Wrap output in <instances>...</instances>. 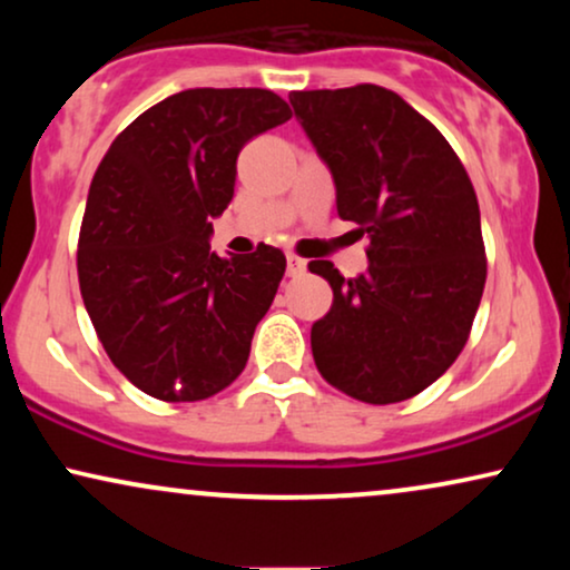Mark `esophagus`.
<instances>
[{"instance_id":"1","label":"esophagus","mask_w":570,"mask_h":570,"mask_svg":"<svg viewBox=\"0 0 570 570\" xmlns=\"http://www.w3.org/2000/svg\"><path fill=\"white\" fill-rule=\"evenodd\" d=\"M285 259H287V275H291V277H298V275H303V272H306V262H303L301 256L287 254Z\"/></svg>"}]
</instances>
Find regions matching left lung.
Masks as SVG:
<instances>
[{
    "instance_id": "obj_1",
    "label": "left lung",
    "mask_w": 570,
    "mask_h": 570,
    "mask_svg": "<svg viewBox=\"0 0 570 570\" xmlns=\"http://www.w3.org/2000/svg\"><path fill=\"white\" fill-rule=\"evenodd\" d=\"M291 104L332 168L340 217L371 238L361 277L308 262L334 293L311 326L314 363L357 402H404L470 340L488 277L478 194L446 137L394 90H295Z\"/></svg>"
}]
</instances>
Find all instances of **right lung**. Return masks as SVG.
Here are the masks:
<instances>
[{
    "label": "right lung",
    "mask_w": 570,
    "mask_h": 570,
    "mask_svg": "<svg viewBox=\"0 0 570 570\" xmlns=\"http://www.w3.org/2000/svg\"><path fill=\"white\" fill-rule=\"evenodd\" d=\"M262 88H197L139 114L92 176L77 277L111 363L163 402L209 400L240 376L285 254L209 252L248 139L291 119Z\"/></svg>",
    "instance_id": "obj_1"
}]
</instances>
